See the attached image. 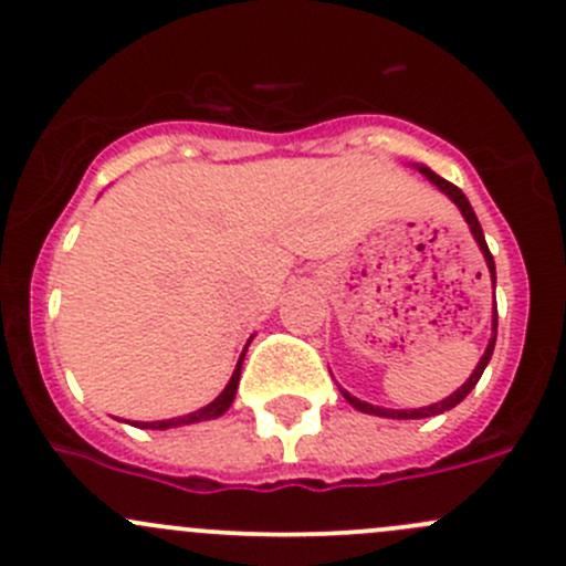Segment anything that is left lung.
Instances as JSON below:
<instances>
[{"label": "left lung", "mask_w": 566, "mask_h": 566, "mask_svg": "<svg viewBox=\"0 0 566 566\" xmlns=\"http://www.w3.org/2000/svg\"><path fill=\"white\" fill-rule=\"evenodd\" d=\"M419 172L424 175L427 180L432 182V186H438V188H441V191L447 193V197L452 199V202L458 205V208H460L462 219L468 221V230H471L473 241H476V243H479V249H482V254H484V262H488V271H490V282H493V287H495V262H493V254H490V249H488V241H484L482 224H479V219H476V213H473V208H471V202H468V197H465V193L460 191L458 186H454V182L443 180V177H438L436 172H432V169H427V167H419ZM495 334H499V306L493 304V336H490V342H488V350H484V356L479 358V364H476V369H473V373H471V378H468L465 384H462L458 391H454V394H449L447 399H441V402H436V405H427V408H413V410H391V408H378V405L361 402V399H358V397H353V394H347L345 389H339V391H342V397H345L347 402L353 405V408H356V410H361V413L386 416V419H427V416H438V413H443V410H452L454 405H460L462 399H465L468 394H471L473 386L479 384V378H482L484 367H488V364H490V356H493V347H495Z\"/></svg>", "instance_id": "8db88e82"}]
</instances>
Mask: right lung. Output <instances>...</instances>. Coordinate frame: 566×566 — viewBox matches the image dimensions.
<instances>
[{"mask_svg":"<svg viewBox=\"0 0 566 566\" xmlns=\"http://www.w3.org/2000/svg\"><path fill=\"white\" fill-rule=\"evenodd\" d=\"M249 347V345H247ZM243 356H247V350L241 353V361H238L235 373H232L230 384L224 386V391L219 394V397L213 399L210 405H205V408L193 410V413H186V416H175V419H164V421H134V427H142V430H169V427H182V424H193V421H208V419H219L221 413H227V408L232 405V399H235V391H238V380H241V364H243Z\"/></svg>","mask_w":566,"mask_h":566,"instance_id":"add662e5","label":"right lung"}]
</instances>
